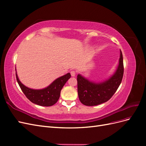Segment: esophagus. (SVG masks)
<instances>
[{"mask_svg": "<svg viewBox=\"0 0 146 146\" xmlns=\"http://www.w3.org/2000/svg\"><path fill=\"white\" fill-rule=\"evenodd\" d=\"M70 74H71V76L74 77L76 74V71H75V70H72V71L70 72Z\"/></svg>", "mask_w": 146, "mask_h": 146, "instance_id": "obj_1", "label": "esophagus"}]
</instances>
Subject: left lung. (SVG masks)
<instances>
[{
    "instance_id": "8db88e82",
    "label": "left lung",
    "mask_w": 146,
    "mask_h": 146,
    "mask_svg": "<svg viewBox=\"0 0 146 146\" xmlns=\"http://www.w3.org/2000/svg\"><path fill=\"white\" fill-rule=\"evenodd\" d=\"M123 75V56L121 50L117 69L108 80L100 83L90 82L81 75L77 76V90L79 100L83 105L95 106L107 102L115 93L122 82Z\"/></svg>"
}]
</instances>
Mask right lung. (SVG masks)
<instances>
[{"instance_id": "right-lung-1", "label": "right lung", "mask_w": 146, "mask_h": 146, "mask_svg": "<svg viewBox=\"0 0 146 146\" xmlns=\"http://www.w3.org/2000/svg\"><path fill=\"white\" fill-rule=\"evenodd\" d=\"M16 76L21 90L30 101L40 106L50 107L56 104L58 100L61 89L70 78V74L68 73L58 78L48 87L42 90H33L26 87L19 81L17 74H16Z\"/></svg>"}]
</instances>
